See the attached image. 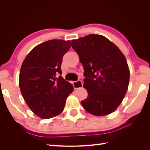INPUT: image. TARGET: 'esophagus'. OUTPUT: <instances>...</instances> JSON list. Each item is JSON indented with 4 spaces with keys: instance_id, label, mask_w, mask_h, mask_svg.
I'll list each match as a JSON object with an SVG mask.
<instances>
[{
    "instance_id": "1",
    "label": "esophagus",
    "mask_w": 150,
    "mask_h": 150,
    "mask_svg": "<svg viewBox=\"0 0 150 150\" xmlns=\"http://www.w3.org/2000/svg\"><path fill=\"white\" fill-rule=\"evenodd\" d=\"M73 86H74V89H78L79 88L82 87L83 83L80 80H78L77 81H74V82H73Z\"/></svg>"
}]
</instances>
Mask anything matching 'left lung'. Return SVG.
<instances>
[{
  "label": "left lung",
  "instance_id": "8db88e82",
  "mask_svg": "<svg viewBox=\"0 0 150 150\" xmlns=\"http://www.w3.org/2000/svg\"><path fill=\"white\" fill-rule=\"evenodd\" d=\"M84 67V88L88 96L81 101L86 112L96 116L114 112L127 92L129 69L125 56L105 36L91 34L72 40Z\"/></svg>",
  "mask_w": 150,
  "mask_h": 150
}]
</instances>
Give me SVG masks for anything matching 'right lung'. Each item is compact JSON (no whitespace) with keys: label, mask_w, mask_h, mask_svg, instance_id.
Segmentation results:
<instances>
[{"label":"right lung","mask_w":150,"mask_h":150,"mask_svg":"<svg viewBox=\"0 0 150 150\" xmlns=\"http://www.w3.org/2000/svg\"><path fill=\"white\" fill-rule=\"evenodd\" d=\"M70 47V40L43 42L30 51L22 64L19 75L22 95L31 111L42 119L60 114L67 98L74 91L72 85L61 76L63 56Z\"/></svg>","instance_id":"right-lung-1"}]
</instances>
